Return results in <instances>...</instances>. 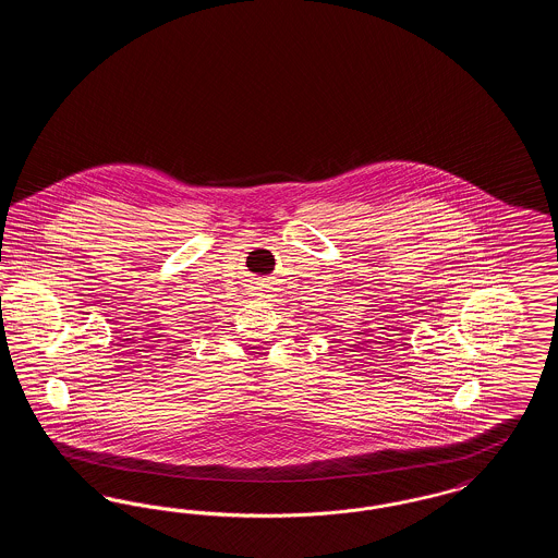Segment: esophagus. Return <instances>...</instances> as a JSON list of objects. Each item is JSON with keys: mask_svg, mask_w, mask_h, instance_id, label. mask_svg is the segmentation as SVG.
Returning <instances> with one entry per match:
<instances>
[{"mask_svg": "<svg viewBox=\"0 0 558 558\" xmlns=\"http://www.w3.org/2000/svg\"><path fill=\"white\" fill-rule=\"evenodd\" d=\"M266 287L267 284L262 278H255V280H253V291H255L257 296H264V292L267 291Z\"/></svg>", "mask_w": 558, "mask_h": 558, "instance_id": "34e87169", "label": "esophagus"}]
</instances>
